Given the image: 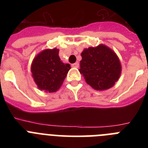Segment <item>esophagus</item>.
<instances>
[{
    "label": "esophagus",
    "mask_w": 148,
    "mask_h": 148,
    "mask_svg": "<svg viewBox=\"0 0 148 148\" xmlns=\"http://www.w3.org/2000/svg\"><path fill=\"white\" fill-rule=\"evenodd\" d=\"M78 66H79V64H78V62H75L72 64V66H73V67H75V68H78Z\"/></svg>",
    "instance_id": "obj_1"
}]
</instances>
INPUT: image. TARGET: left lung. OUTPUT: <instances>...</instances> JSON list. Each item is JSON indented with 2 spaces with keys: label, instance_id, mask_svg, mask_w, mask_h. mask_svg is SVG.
<instances>
[{
  "label": "left lung",
  "instance_id": "8db88e82",
  "mask_svg": "<svg viewBox=\"0 0 148 148\" xmlns=\"http://www.w3.org/2000/svg\"><path fill=\"white\" fill-rule=\"evenodd\" d=\"M81 56L79 72L93 89L108 90L119 80L121 63L116 53L107 46L100 44L84 49Z\"/></svg>",
  "mask_w": 148,
  "mask_h": 148
}]
</instances>
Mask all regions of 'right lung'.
I'll list each match as a JSON object with an SVG mask.
<instances>
[{
  "mask_svg": "<svg viewBox=\"0 0 148 148\" xmlns=\"http://www.w3.org/2000/svg\"><path fill=\"white\" fill-rule=\"evenodd\" d=\"M58 49H45L35 56L31 72L39 90L45 92H56L62 85L70 65L61 61Z\"/></svg>",
  "mask_w": 148,
  "mask_h": 148,
  "instance_id": "obj_1",
  "label": "right lung"
}]
</instances>
